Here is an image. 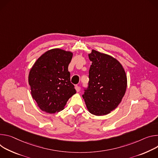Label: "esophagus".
<instances>
[{"mask_svg":"<svg viewBox=\"0 0 158 158\" xmlns=\"http://www.w3.org/2000/svg\"><path fill=\"white\" fill-rule=\"evenodd\" d=\"M75 89H76V90L78 92H80V89H81V87L80 86H78V85H76L75 86Z\"/></svg>","mask_w":158,"mask_h":158,"instance_id":"obj_1","label":"esophagus"}]
</instances>
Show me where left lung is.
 <instances>
[{
    "instance_id": "8db88e82",
    "label": "left lung",
    "mask_w": 158,
    "mask_h": 158,
    "mask_svg": "<svg viewBox=\"0 0 158 158\" xmlns=\"http://www.w3.org/2000/svg\"><path fill=\"white\" fill-rule=\"evenodd\" d=\"M89 57L92 62L89 86L82 97L91 114L107 115L117 107L124 96L127 76L119 61L110 55L92 49Z\"/></svg>"
}]
</instances>
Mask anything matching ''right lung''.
I'll return each mask as SVG.
<instances>
[{
	"instance_id": "right-lung-1",
	"label": "right lung",
	"mask_w": 158,
	"mask_h": 158,
	"mask_svg": "<svg viewBox=\"0 0 158 158\" xmlns=\"http://www.w3.org/2000/svg\"><path fill=\"white\" fill-rule=\"evenodd\" d=\"M72 56L70 51L52 49L42 55L31 68L28 77L31 95L41 110L58 112L76 94L68 72Z\"/></svg>"
}]
</instances>
